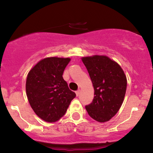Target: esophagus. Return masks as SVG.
Masks as SVG:
<instances>
[{
    "label": "esophagus",
    "instance_id": "34e87169",
    "mask_svg": "<svg viewBox=\"0 0 153 153\" xmlns=\"http://www.w3.org/2000/svg\"><path fill=\"white\" fill-rule=\"evenodd\" d=\"M75 94H76V96H78L79 94H80V90H78L75 91Z\"/></svg>",
    "mask_w": 153,
    "mask_h": 153
}]
</instances>
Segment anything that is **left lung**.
I'll list each match as a JSON object with an SVG mask.
<instances>
[{
	"label": "left lung",
	"instance_id": "1",
	"mask_svg": "<svg viewBox=\"0 0 153 153\" xmlns=\"http://www.w3.org/2000/svg\"><path fill=\"white\" fill-rule=\"evenodd\" d=\"M81 59L94 88V100L85 109L94 120L108 122L122 106L127 90V77L118 63L106 55L96 54Z\"/></svg>",
	"mask_w": 153,
	"mask_h": 153
}]
</instances>
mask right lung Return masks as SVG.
<instances>
[{
  "label": "right lung",
  "mask_w": 153,
  "mask_h": 153,
  "mask_svg": "<svg viewBox=\"0 0 153 153\" xmlns=\"http://www.w3.org/2000/svg\"><path fill=\"white\" fill-rule=\"evenodd\" d=\"M69 57H46L29 71L26 81L28 101L36 115L47 122L64 116L75 94L62 78Z\"/></svg>",
  "instance_id": "right-lung-1"
}]
</instances>
